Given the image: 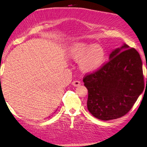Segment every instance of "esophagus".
Here are the masks:
<instances>
[{
  "mask_svg": "<svg viewBox=\"0 0 147 147\" xmlns=\"http://www.w3.org/2000/svg\"><path fill=\"white\" fill-rule=\"evenodd\" d=\"M72 84H73V86L78 87V86H79L80 85H81V82H80V81H78V80H74V81L73 82V83H72Z\"/></svg>",
  "mask_w": 147,
  "mask_h": 147,
  "instance_id": "34e87169",
  "label": "esophagus"
}]
</instances>
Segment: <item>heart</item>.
I'll list each match as a JSON object with an SVG mask.
<instances>
[{
	"mask_svg": "<svg viewBox=\"0 0 147 147\" xmlns=\"http://www.w3.org/2000/svg\"><path fill=\"white\" fill-rule=\"evenodd\" d=\"M69 56L74 60H80L81 69L87 73H92L100 69L106 57L105 50L100 45L84 42H77L71 45Z\"/></svg>",
	"mask_w": 147,
	"mask_h": 147,
	"instance_id": "heart-1",
	"label": "heart"
}]
</instances>
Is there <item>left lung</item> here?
Here are the masks:
<instances>
[{
	"label": "left lung",
	"instance_id": "obj_1",
	"mask_svg": "<svg viewBox=\"0 0 147 147\" xmlns=\"http://www.w3.org/2000/svg\"><path fill=\"white\" fill-rule=\"evenodd\" d=\"M83 82L88 90L87 109L91 114L104 121L121 118L143 91L140 54L124 44L113 51L109 62L100 69L85 75Z\"/></svg>",
	"mask_w": 147,
	"mask_h": 147
}]
</instances>
